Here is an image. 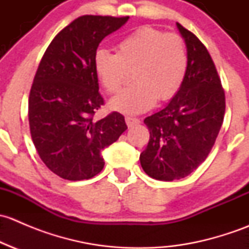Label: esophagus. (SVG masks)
<instances>
[{"label": "esophagus", "mask_w": 249, "mask_h": 249, "mask_svg": "<svg viewBox=\"0 0 249 249\" xmlns=\"http://www.w3.org/2000/svg\"><path fill=\"white\" fill-rule=\"evenodd\" d=\"M125 122H126L127 126H135V125H139L141 123V120L139 118H134V117H125Z\"/></svg>", "instance_id": "esophagus-1"}]
</instances>
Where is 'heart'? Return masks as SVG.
<instances>
[{
    "label": "heart",
    "mask_w": 249,
    "mask_h": 249,
    "mask_svg": "<svg viewBox=\"0 0 249 249\" xmlns=\"http://www.w3.org/2000/svg\"><path fill=\"white\" fill-rule=\"evenodd\" d=\"M94 70L109 94L120 90L132 71L134 84L112 99L109 106L124 113H141L158 101L175 96L184 82L188 50L184 39L176 34L144 26L123 38L115 48L97 50Z\"/></svg>",
    "instance_id": "1"
}]
</instances>
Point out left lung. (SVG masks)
Wrapping results in <instances>:
<instances>
[{
    "instance_id": "8db88e82",
    "label": "left lung",
    "mask_w": 249,
    "mask_h": 249,
    "mask_svg": "<svg viewBox=\"0 0 249 249\" xmlns=\"http://www.w3.org/2000/svg\"><path fill=\"white\" fill-rule=\"evenodd\" d=\"M188 50L184 82L165 108L144 119L149 142L141 153L143 171L159 180L180 179L210 154L225 113V94L206 47L177 22Z\"/></svg>"
}]
</instances>
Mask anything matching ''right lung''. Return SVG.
Wrapping results in <instances>:
<instances>
[{
  "label": "right lung",
  "instance_id": "obj_1",
  "mask_svg": "<svg viewBox=\"0 0 249 249\" xmlns=\"http://www.w3.org/2000/svg\"><path fill=\"white\" fill-rule=\"evenodd\" d=\"M129 17L83 16L48 46L31 87L29 124L46 166L64 179H89L101 172V150L127 129L120 113L94 120L104 105L94 56L102 39Z\"/></svg>",
  "mask_w": 249,
  "mask_h": 249
}]
</instances>
